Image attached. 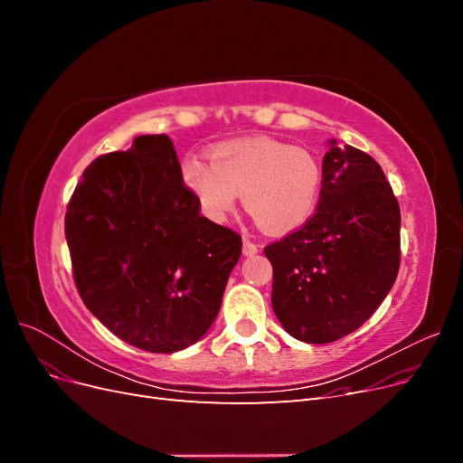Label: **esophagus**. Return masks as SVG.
<instances>
[{
	"label": "esophagus",
	"mask_w": 463,
	"mask_h": 463,
	"mask_svg": "<svg viewBox=\"0 0 463 463\" xmlns=\"http://www.w3.org/2000/svg\"><path fill=\"white\" fill-rule=\"evenodd\" d=\"M259 250H260L259 245H255L253 241H249V240L243 241V255H245V257H255V255L259 253Z\"/></svg>",
	"instance_id": "esophagus-1"
}]
</instances>
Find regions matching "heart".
<instances>
[{
    "label": "heart",
    "mask_w": 463,
    "mask_h": 463,
    "mask_svg": "<svg viewBox=\"0 0 463 463\" xmlns=\"http://www.w3.org/2000/svg\"><path fill=\"white\" fill-rule=\"evenodd\" d=\"M181 177L210 220H226L243 194L245 210L270 235L303 228L322 193V167L313 154L269 137L220 145L213 162L187 156Z\"/></svg>",
    "instance_id": "b5f03b06"
}]
</instances>
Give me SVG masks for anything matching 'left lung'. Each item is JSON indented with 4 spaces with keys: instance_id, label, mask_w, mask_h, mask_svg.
Instances as JSON below:
<instances>
[{
    "instance_id": "8db88e82",
    "label": "left lung",
    "mask_w": 463,
    "mask_h": 463,
    "mask_svg": "<svg viewBox=\"0 0 463 463\" xmlns=\"http://www.w3.org/2000/svg\"><path fill=\"white\" fill-rule=\"evenodd\" d=\"M322 158V193L305 226L264 249L274 269L272 309L307 344L357 330L400 269V204L383 167L335 138Z\"/></svg>"
}]
</instances>
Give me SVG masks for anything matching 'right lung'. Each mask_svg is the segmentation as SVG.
<instances>
[{
    "label": "right lung",
    "mask_w": 463,
    "mask_h": 463,
    "mask_svg": "<svg viewBox=\"0 0 463 463\" xmlns=\"http://www.w3.org/2000/svg\"><path fill=\"white\" fill-rule=\"evenodd\" d=\"M65 237L87 309L152 354L203 338L241 257V235L201 214L167 135L96 158L67 206Z\"/></svg>",
    "instance_id": "1"
}]
</instances>
